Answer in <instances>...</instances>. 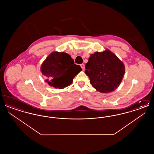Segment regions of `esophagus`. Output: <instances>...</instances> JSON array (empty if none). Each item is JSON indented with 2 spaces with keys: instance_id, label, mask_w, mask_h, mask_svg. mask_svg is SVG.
<instances>
[{
  "instance_id": "esophagus-1",
  "label": "esophagus",
  "mask_w": 154,
  "mask_h": 154,
  "mask_svg": "<svg viewBox=\"0 0 154 154\" xmlns=\"http://www.w3.org/2000/svg\"><path fill=\"white\" fill-rule=\"evenodd\" d=\"M80 66L83 70L85 69V65H84V64H81Z\"/></svg>"
}]
</instances>
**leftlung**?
I'll return each instance as SVG.
<instances>
[{
  "instance_id": "8db88e82",
  "label": "left lung",
  "mask_w": 154,
  "mask_h": 154,
  "mask_svg": "<svg viewBox=\"0 0 154 154\" xmlns=\"http://www.w3.org/2000/svg\"><path fill=\"white\" fill-rule=\"evenodd\" d=\"M85 69L92 86L101 93L111 92L117 88L125 72L124 63L108 49L91 54Z\"/></svg>"
}]
</instances>
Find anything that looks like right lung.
Returning <instances> with one entry per match:
<instances>
[{
    "label": "right lung",
    "instance_id": "add662e5",
    "mask_svg": "<svg viewBox=\"0 0 154 154\" xmlns=\"http://www.w3.org/2000/svg\"><path fill=\"white\" fill-rule=\"evenodd\" d=\"M40 70L45 81L52 87L60 89L70 85L82 69L74 63L73 59L68 54L55 51L44 60Z\"/></svg>",
    "mask_w": 154,
    "mask_h": 154
}]
</instances>
